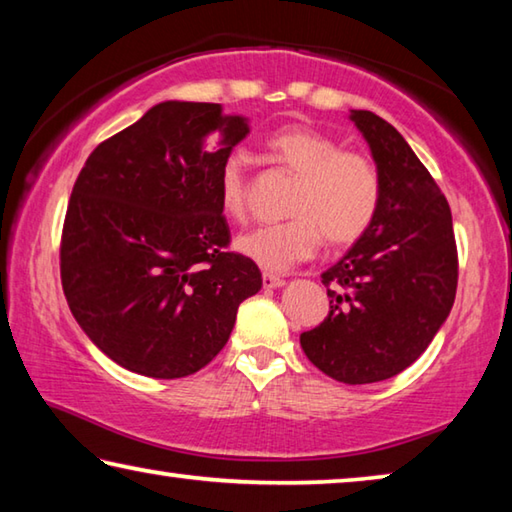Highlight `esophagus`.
<instances>
[{"label": "esophagus", "instance_id": "esophagus-1", "mask_svg": "<svg viewBox=\"0 0 512 512\" xmlns=\"http://www.w3.org/2000/svg\"><path fill=\"white\" fill-rule=\"evenodd\" d=\"M262 282H264L266 289H280L282 284H284V277L273 275V273H264L262 275Z\"/></svg>", "mask_w": 512, "mask_h": 512}]
</instances>
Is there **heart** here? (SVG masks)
Listing matches in <instances>:
<instances>
[{
    "label": "heart",
    "mask_w": 512,
    "mask_h": 512,
    "mask_svg": "<svg viewBox=\"0 0 512 512\" xmlns=\"http://www.w3.org/2000/svg\"><path fill=\"white\" fill-rule=\"evenodd\" d=\"M268 158L298 183L282 223L259 225L237 239V250L266 271H287L314 257L325 239L329 248L357 244L372 228L381 205V173L372 155L343 149L318 128L291 124L266 137ZM221 210L235 221L248 214V173L239 155H228L216 171Z\"/></svg>",
    "instance_id": "1"
}]
</instances>
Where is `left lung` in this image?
I'll return each instance as SVG.
<instances>
[{
    "mask_svg": "<svg viewBox=\"0 0 512 512\" xmlns=\"http://www.w3.org/2000/svg\"><path fill=\"white\" fill-rule=\"evenodd\" d=\"M352 121L381 173L379 214L320 275L329 314L300 345L327 377L372 384L409 368L445 323L458 250L447 198L404 137L370 110H354Z\"/></svg>",
    "mask_w": 512,
    "mask_h": 512,
    "instance_id": "obj_1",
    "label": "left lung"
}]
</instances>
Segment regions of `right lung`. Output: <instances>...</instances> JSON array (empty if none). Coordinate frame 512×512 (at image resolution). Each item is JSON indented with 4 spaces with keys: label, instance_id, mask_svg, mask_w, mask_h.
Wrapping results in <instances>:
<instances>
[{
    "label": "right lung",
    "instance_id": "add662e5",
    "mask_svg": "<svg viewBox=\"0 0 512 512\" xmlns=\"http://www.w3.org/2000/svg\"><path fill=\"white\" fill-rule=\"evenodd\" d=\"M221 103L164 101L103 140L76 178L60 282L83 332L121 368L187 377L230 339L262 273L230 250L216 171L244 140Z\"/></svg>",
    "mask_w": 512,
    "mask_h": 512
}]
</instances>
